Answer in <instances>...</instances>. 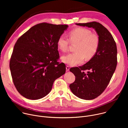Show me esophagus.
<instances>
[{
    "instance_id": "1",
    "label": "esophagus",
    "mask_w": 128,
    "mask_h": 128,
    "mask_svg": "<svg viewBox=\"0 0 128 128\" xmlns=\"http://www.w3.org/2000/svg\"><path fill=\"white\" fill-rule=\"evenodd\" d=\"M66 70H67V71H69V69H70V67H69V66L67 65V66H66Z\"/></svg>"
}]
</instances>
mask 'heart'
Listing matches in <instances>:
<instances>
[{
	"instance_id": "heart-1",
	"label": "heart",
	"mask_w": 128,
	"mask_h": 128,
	"mask_svg": "<svg viewBox=\"0 0 128 128\" xmlns=\"http://www.w3.org/2000/svg\"><path fill=\"white\" fill-rule=\"evenodd\" d=\"M68 35L69 39L63 35L59 36L57 43L58 48L61 51L65 52L70 43L76 44V52L62 57V62L70 66H76L82 64L84 58L89 60L94 57L100 44L99 38L96 34L88 29L78 27L70 31Z\"/></svg>"
}]
</instances>
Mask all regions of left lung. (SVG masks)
Segmentation results:
<instances>
[{"mask_svg": "<svg viewBox=\"0 0 128 128\" xmlns=\"http://www.w3.org/2000/svg\"><path fill=\"white\" fill-rule=\"evenodd\" d=\"M76 25L94 28L100 40L98 50L93 58L82 66L70 69L76 76L75 81L69 85L71 92L80 99L92 100L104 92L116 70V45L111 33L99 22ZM86 70L89 71L86 74L84 71Z\"/></svg>", "mask_w": 128, "mask_h": 128, "instance_id": "8db88e82", "label": "left lung"}]
</instances>
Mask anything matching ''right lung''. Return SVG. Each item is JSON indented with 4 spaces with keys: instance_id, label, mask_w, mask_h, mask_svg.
I'll return each instance as SVG.
<instances>
[{
    "instance_id": "add662e5",
    "label": "right lung",
    "mask_w": 128,
    "mask_h": 128,
    "mask_svg": "<svg viewBox=\"0 0 128 128\" xmlns=\"http://www.w3.org/2000/svg\"><path fill=\"white\" fill-rule=\"evenodd\" d=\"M67 25L42 23L32 27L18 38L12 54L10 67L14 84L25 98L37 100L47 95L53 83L66 71L57 40Z\"/></svg>"
}]
</instances>
